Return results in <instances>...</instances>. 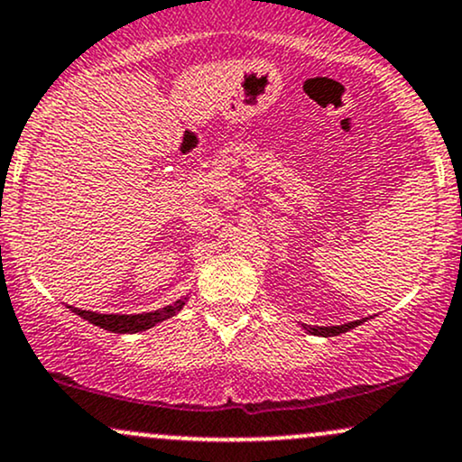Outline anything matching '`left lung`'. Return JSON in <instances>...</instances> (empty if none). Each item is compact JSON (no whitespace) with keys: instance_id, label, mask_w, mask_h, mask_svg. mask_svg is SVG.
I'll list each match as a JSON object with an SVG mask.
<instances>
[{"instance_id":"8db88e82","label":"left lung","mask_w":462,"mask_h":462,"mask_svg":"<svg viewBox=\"0 0 462 462\" xmlns=\"http://www.w3.org/2000/svg\"><path fill=\"white\" fill-rule=\"evenodd\" d=\"M363 321L367 319H356V321H349V323H341V326H306V323H301V328H304L309 334H315V337H337V334H343L347 330H352V328L360 326Z\"/></svg>"}]
</instances>
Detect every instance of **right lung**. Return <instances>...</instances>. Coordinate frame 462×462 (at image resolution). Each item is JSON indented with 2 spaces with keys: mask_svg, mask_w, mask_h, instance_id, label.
Listing matches in <instances>:
<instances>
[{
  "mask_svg": "<svg viewBox=\"0 0 462 462\" xmlns=\"http://www.w3.org/2000/svg\"><path fill=\"white\" fill-rule=\"evenodd\" d=\"M189 298H180L173 304L164 306V309L152 310V312H139V315H104V312H93V310H82V309H73V306H67L76 312L78 317L87 319L93 326L104 328L108 332H116V334H134V332H143L150 330V328L156 326V323L171 319L176 317L180 310L184 309Z\"/></svg>",
  "mask_w": 462,
  "mask_h": 462,
  "instance_id": "add662e5",
  "label": "right lung"
}]
</instances>
